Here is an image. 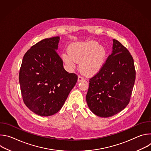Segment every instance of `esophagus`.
Listing matches in <instances>:
<instances>
[{
    "instance_id": "esophagus-1",
    "label": "esophagus",
    "mask_w": 151,
    "mask_h": 151,
    "mask_svg": "<svg viewBox=\"0 0 151 151\" xmlns=\"http://www.w3.org/2000/svg\"><path fill=\"white\" fill-rule=\"evenodd\" d=\"M84 79V78H83V77L82 76H81V75H79V76H78V82H80V81H83Z\"/></svg>"
}]
</instances>
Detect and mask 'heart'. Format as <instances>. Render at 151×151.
Wrapping results in <instances>:
<instances>
[{"mask_svg":"<svg viewBox=\"0 0 151 151\" xmlns=\"http://www.w3.org/2000/svg\"><path fill=\"white\" fill-rule=\"evenodd\" d=\"M68 53L63 54L64 62L70 67L75 66V61L81 63V71L87 76L94 75L101 69L106 55L105 48L93 40L73 43L69 47Z\"/></svg>","mask_w":151,"mask_h":151,"instance_id":"1","label":"heart"}]
</instances>
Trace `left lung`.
<instances>
[{"mask_svg": "<svg viewBox=\"0 0 151 151\" xmlns=\"http://www.w3.org/2000/svg\"><path fill=\"white\" fill-rule=\"evenodd\" d=\"M112 53L99 72L90 78L86 100L95 115L107 118L128 104L136 79L133 58L121 43L113 39Z\"/></svg>", "mask_w": 151, "mask_h": 151, "instance_id": "8db88e82", "label": "left lung"}]
</instances>
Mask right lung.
<instances>
[{
    "label": "right lung",
    "mask_w": 151,
    "mask_h": 151,
    "mask_svg": "<svg viewBox=\"0 0 151 151\" xmlns=\"http://www.w3.org/2000/svg\"><path fill=\"white\" fill-rule=\"evenodd\" d=\"M60 37L43 39L24 54L19 82L24 104L35 114L48 116L58 112L78 81L69 73L56 51Z\"/></svg>",
    "instance_id": "right-lung-1"
}]
</instances>
